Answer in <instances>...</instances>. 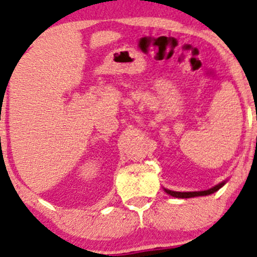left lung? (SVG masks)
Returning a JSON list of instances; mask_svg holds the SVG:
<instances>
[{
  "label": "left lung",
  "mask_w": 257,
  "mask_h": 257,
  "mask_svg": "<svg viewBox=\"0 0 257 257\" xmlns=\"http://www.w3.org/2000/svg\"><path fill=\"white\" fill-rule=\"evenodd\" d=\"M224 185V182L219 183V184L215 185L213 188L208 189V190H204V191H188V193H180V191H172V190H167L165 189L166 193L170 194V195L174 196V197H180V199H188V197H194V196H205V195H210V194L215 193V191L221 189Z\"/></svg>",
  "instance_id": "1"
}]
</instances>
